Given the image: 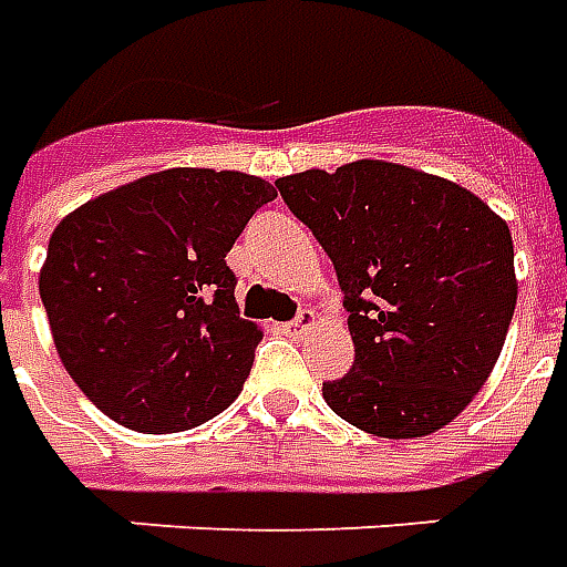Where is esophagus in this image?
Returning <instances> with one entry per match:
<instances>
[{
  "label": "esophagus",
  "instance_id": "obj_1",
  "mask_svg": "<svg viewBox=\"0 0 567 567\" xmlns=\"http://www.w3.org/2000/svg\"><path fill=\"white\" fill-rule=\"evenodd\" d=\"M316 324V316H312V312H300V316L295 318V321H288V324H282V330L285 333H288V337H303L306 330H309V327Z\"/></svg>",
  "mask_w": 567,
  "mask_h": 567
}]
</instances>
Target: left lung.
I'll list each match as a JSON object with an SVG mask.
<instances>
[{"label":"left lung","instance_id":"8db88e82","mask_svg":"<svg viewBox=\"0 0 567 567\" xmlns=\"http://www.w3.org/2000/svg\"><path fill=\"white\" fill-rule=\"evenodd\" d=\"M346 295L354 367L324 384L333 412L379 439L442 430L484 388L517 306L514 240L468 188L358 158L276 179Z\"/></svg>","mask_w":567,"mask_h":567}]
</instances>
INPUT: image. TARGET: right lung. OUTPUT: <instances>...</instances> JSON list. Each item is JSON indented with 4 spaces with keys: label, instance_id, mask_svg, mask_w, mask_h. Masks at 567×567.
Segmentation results:
<instances>
[{
    "label": "right lung",
    "instance_id": "1",
    "mask_svg": "<svg viewBox=\"0 0 567 567\" xmlns=\"http://www.w3.org/2000/svg\"><path fill=\"white\" fill-rule=\"evenodd\" d=\"M272 198L251 174L171 167L53 228L38 276L53 346L111 421L183 433L237 400L264 333L240 318L225 255Z\"/></svg>",
    "mask_w": 567,
    "mask_h": 567
}]
</instances>
